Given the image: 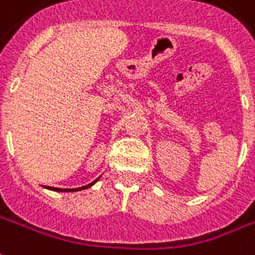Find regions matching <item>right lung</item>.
Wrapping results in <instances>:
<instances>
[{
  "label": "right lung",
  "instance_id": "obj_1",
  "mask_svg": "<svg viewBox=\"0 0 255 255\" xmlns=\"http://www.w3.org/2000/svg\"><path fill=\"white\" fill-rule=\"evenodd\" d=\"M96 181H97V180H96ZM96 181L90 182V184H88V185L81 186V188H75V189H60V188H51V186H47V188H48V189H52V190H58V192H75V190H82V189H86V188H90V186L93 185Z\"/></svg>",
  "mask_w": 255,
  "mask_h": 255
}]
</instances>
